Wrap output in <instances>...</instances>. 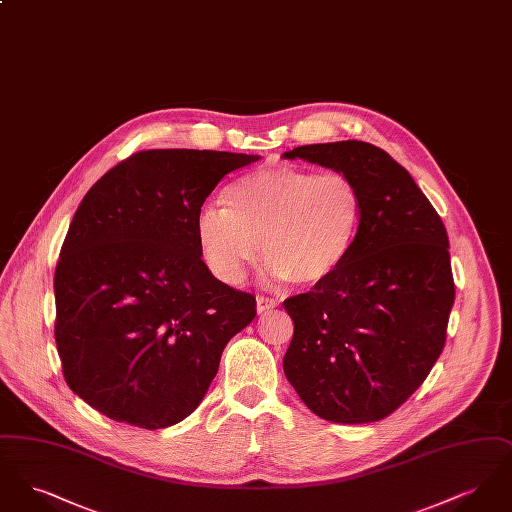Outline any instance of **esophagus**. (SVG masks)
Returning a JSON list of instances; mask_svg holds the SVG:
<instances>
[{
  "instance_id": "esophagus-1",
  "label": "esophagus",
  "mask_w": 512,
  "mask_h": 512,
  "mask_svg": "<svg viewBox=\"0 0 512 512\" xmlns=\"http://www.w3.org/2000/svg\"><path fill=\"white\" fill-rule=\"evenodd\" d=\"M276 305H278L276 299L267 297V295H257V313H259V315L267 313L268 309H274Z\"/></svg>"
}]
</instances>
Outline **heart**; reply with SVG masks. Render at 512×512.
Instances as JSON below:
<instances>
[{"instance_id": "heart-1", "label": "heart", "mask_w": 512, "mask_h": 512, "mask_svg": "<svg viewBox=\"0 0 512 512\" xmlns=\"http://www.w3.org/2000/svg\"><path fill=\"white\" fill-rule=\"evenodd\" d=\"M220 203L199 211L195 238L205 265L232 286L244 280L261 247L276 280L320 284L345 265L363 222V197L343 172H251L228 184Z\"/></svg>"}]
</instances>
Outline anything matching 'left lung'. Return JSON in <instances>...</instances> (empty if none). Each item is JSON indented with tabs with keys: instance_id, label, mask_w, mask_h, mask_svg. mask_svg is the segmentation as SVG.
Instances as JSON below:
<instances>
[{
	"instance_id": "left-lung-1",
	"label": "left lung",
	"mask_w": 512,
	"mask_h": 512,
	"mask_svg": "<svg viewBox=\"0 0 512 512\" xmlns=\"http://www.w3.org/2000/svg\"><path fill=\"white\" fill-rule=\"evenodd\" d=\"M284 157L347 174L363 197L345 265L284 301L293 320L286 378L324 420H382L418 390L445 345L455 301L445 226L413 176L380 147L347 140Z\"/></svg>"
}]
</instances>
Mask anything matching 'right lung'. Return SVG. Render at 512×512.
I'll return each mask as SVG.
<instances>
[{
    "label": "right lung",
    "instance_id": "right-lung-1",
    "mask_svg": "<svg viewBox=\"0 0 512 512\" xmlns=\"http://www.w3.org/2000/svg\"><path fill=\"white\" fill-rule=\"evenodd\" d=\"M259 155L147 149L105 172L74 213L55 268V343L71 390L130 426L194 413L255 297L217 280L195 219Z\"/></svg>",
    "mask_w": 512,
    "mask_h": 512
}]
</instances>
